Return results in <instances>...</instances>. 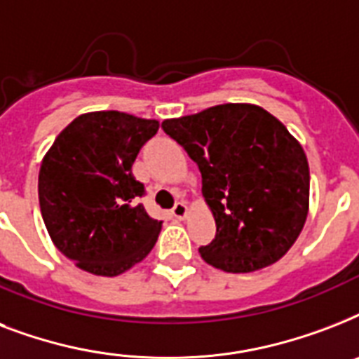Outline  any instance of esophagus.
<instances>
[{
    "instance_id": "1",
    "label": "esophagus",
    "mask_w": 359,
    "mask_h": 359,
    "mask_svg": "<svg viewBox=\"0 0 359 359\" xmlns=\"http://www.w3.org/2000/svg\"><path fill=\"white\" fill-rule=\"evenodd\" d=\"M171 214H173L177 219H184L186 214H188V205H186L184 201L175 203V207H173V210H171Z\"/></svg>"
}]
</instances>
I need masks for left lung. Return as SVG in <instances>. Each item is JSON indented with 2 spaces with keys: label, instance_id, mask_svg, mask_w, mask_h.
Wrapping results in <instances>:
<instances>
[{
  "label": "left lung",
  "instance_id": "8db88e82",
  "mask_svg": "<svg viewBox=\"0 0 359 359\" xmlns=\"http://www.w3.org/2000/svg\"><path fill=\"white\" fill-rule=\"evenodd\" d=\"M197 163L216 236L199 253L225 272H255L290 250L309 210V165L289 130L253 104H222L162 123Z\"/></svg>",
  "mask_w": 359,
  "mask_h": 359
}]
</instances>
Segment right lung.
Returning <instances> with one entry per match:
<instances>
[{"mask_svg":"<svg viewBox=\"0 0 359 359\" xmlns=\"http://www.w3.org/2000/svg\"><path fill=\"white\" fill-rule=\"evenodd\" d=\"M158 126L121 111L83 114L42 160V219L55 248L81 270L114 278L156 244L162 222L140 203L145 186L132 175V163Z\"/></svg>","mask_w":359,"mask_h":359,"instance_id":"obj_1","label":"right lung"}]
</instances>
